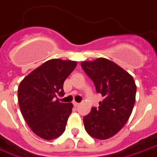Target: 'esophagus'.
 I'll use <instances>...</instances> for the list:
<instances>
[{
    "label": "esophagus",
    "mask_w": 157,
    "mask_h": 157,
    "mask_svg": "<svg viewBox=\"0 0 157 157\" xmlns=\"http://www.w3.org/2000/svg\"><path fill=\"white\" fill-rule=\"evenodd\" d=\"M73 105H74V106H75V107H77V106H79V105H80V103H78V102L74 101V102H73Z\"/></svg>",
    "instance_id": "1"
}]
</instances>
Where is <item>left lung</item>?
Returning a JSON list of instances; mask_svg holds the SVG:
<instances>
[{"label": "left lung", "mask_w": 157, "mask_h": 157, "mask_svg": "<svg viewBox=\"0 0 157 157\" xmlns=\"http://www.w3.org/2000/svg\"><path fill=\"white\" fill-rule=\"evenodd\" d=\"M82 69L103 96L99 107H92L83 122L90 136L105 140L125 126L132 112L136 86L132 75L117 64L105 58L82 61Z\"/></svg>", "instance_id": "1"}]
</instances>
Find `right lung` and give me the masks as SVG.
<instances>
[{
  "label": "right lung",
  "mask_w": 157,
  "mask_h": 157,
  "mask_svg": "<svg viewBox=\"0 0 157 157\" xmlns=\"http://www.w3.org/2000/svg\"><path fill=\"white\" fill-rule=\"evenodd\" d=\"M76 61L52 59L23 79L18 87L21 112L31 131L45 140L59 137L66 130L72 103L60 102L63 84Z\"/></svg>",
  "instance_id": "1"
}]
</instances>
